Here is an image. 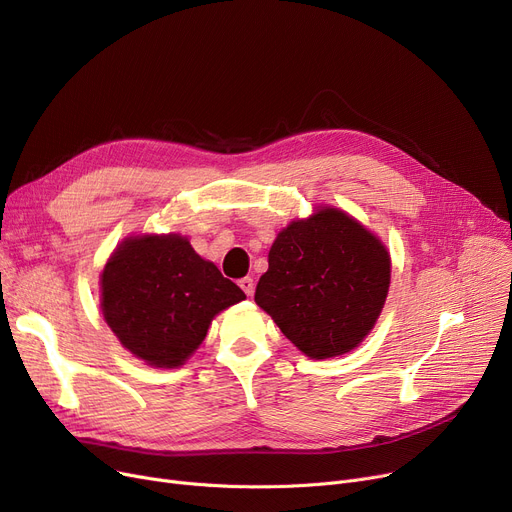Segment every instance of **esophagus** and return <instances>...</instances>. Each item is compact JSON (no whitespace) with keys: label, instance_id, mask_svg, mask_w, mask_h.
I'll list each match as a JSON object with an SVG mask.
<instances>
[{"label":"esophagus","instance_id":"34e87169","mask_svg":"<svg viewBox=\"0 0 512 512\" xmlns=\"http://www.w3.org/2000/svg\"><path fill=\"white\" fill-rule=\"evenodd\" d=\"M238 286L242 288V292L247 294V297H253V292H255V282H253V278H242V280H238Z\"/></svg>","mask_w":512,"mask_h":512}]
</instances>
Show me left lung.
I'll list each match as a JSON object with an SVG mask.
<instances>
[{
    "label": "left lung",
    "instance_id": "left-lung-1",
    "mask_svg": "<svg viewBox=\"0 0 512 512\" xmlns=\"http://www.w3.org/2000/svg\"><path fill=\"white\" fill-rule=\"evenodd\" d=\"M255 303L311 359L351 353L378 321L390 288L384 242L346 211L319 205L282 228Z\"/></svg>",
    "mask_w": 512,
    "mask_h": 512
}]
</instances>
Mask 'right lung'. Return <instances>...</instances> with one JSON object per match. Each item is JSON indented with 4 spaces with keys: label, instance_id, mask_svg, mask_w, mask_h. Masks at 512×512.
I'll return each instance as SVG.
<instances>
[{
    "label": "right lung",
    "instance_id": "1",
    "mask_svg": "<svg viewBox=\"0 0 512 512\" xmlns=\"http://www.w3.org/2000/svg\"><path fill=\"white\" fill-rule=\"evenodd\" d=\"M99 292L120 344L159 369L184 365L213 317L247 299L176 232L126 236L103 265Z\"/></svg>",
    "mask_w": 512,
    "mask_h": 512
}]
</instances>
